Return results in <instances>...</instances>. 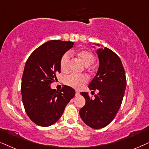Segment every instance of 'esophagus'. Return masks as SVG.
<instances>
[{"mask_svg":"<svg viewBox=\"0 0 149 149\" xmlns=\"http://www.w3.org/2000/svg\"><path fill=\"white\" fill-rule=\"evenodd\" d=\"M79 91H76V92H75V95H76V96H77V95H79Z\"/></svg>","mask_w":149,"mask_h":149,"instance_id":"esophagus-1","label":"esophagus"}]
</instances>
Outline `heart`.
<instances>
[{
    "label": "heart",
    "instance_id": "1",
    "mask_svg": "<svg viewBox=\"0 0 149 149\" xmlns=\"http://www.w3.org/2000/svg\"><path fill=\"white\" fill-rule=\"evenodd\" d=\"M78 56L83 61L86 65L90 66L94 63L95 56L88 50L82 49L79 51L77 53ZM70 59V52H66L62 56L60 61L61 69L63 71H65L68 68V64ZM88 78L86 75H77V74H70L66 77L65 79V83L68 86H71L74 88H81L83 87L84 84L87 83Z\"/></svg>",
    "mask_w": 149,
    "mask_h": 149
}]
</instances>
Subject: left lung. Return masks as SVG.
<instances>
[{"label":"left lung","instance_id":"1","mask_svg":"<svg viewBox=\"0 0 149 149\" xmlns=\"http://www.w3.org/2000/svg\"><path fill=\"white\" fill-rule=\"evenodd\" d=\"M94 45L100 46L98 43ZM97 54L100 65L88 88L91 91L98 90L99 93L93 100L88 93H81L86 104L80 109L79 115L86 125L100 129L108 125L118 112L126 90V79L122 61L115 52L107 47H101L97 49Z\"/></svg>","mask_w":149,"mask_h":149}]
</instances>
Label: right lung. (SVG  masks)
<instances>
[{"instance_id": "right-lung-1", "label": "right lung", "mask_w": 149, "mask_h": 149, "mask_svg": "<svg viewBox=\"0 0 149 149\" xmlns=\"http://www.w3.org/2000/svg\"><path fill=\"white\" fill-rule=\"evenodd\" d=\"M74 43L52 40L33 52L25 63L21 81L22 100L27 115L38 126H49L63 115L75 95L72 88L63 86L59 92L50 88L61 72L62 56Z\"/></svg>"}]
</instances>
